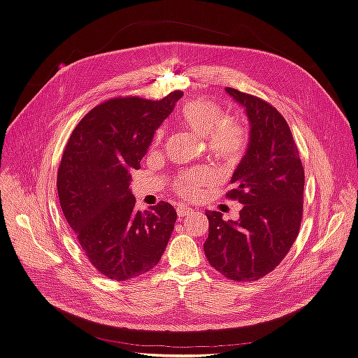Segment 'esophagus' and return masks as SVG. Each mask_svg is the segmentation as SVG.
I'll return each instance as SVG.
<instances>
[{
	"label": "esophagus",
	"mask_w": 358,
	"mask_h": 358,
	"mask_svg": "<svg viewBox=\"0 0 358 358\" xmlns=\"http://www.w3.org/2000/svg\"><path fill=\"white\" fill-rule=\"evenodd\" d=\"M191 208L189 206H187V204H183V203H180V204H178V208H176V212H178V216L179 218H182V216H187L188 213H191Z\"/></svg>",
	"instance_id": "esophagus-1"
}]
</instances>
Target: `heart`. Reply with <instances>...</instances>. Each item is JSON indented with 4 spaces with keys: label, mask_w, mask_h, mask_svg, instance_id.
Segmentation results:
<instances>
[{
    "label": "heart",
    "mask_w": 358,
    "mask_h": 358,
    "mask_svg": "<svg viewBox=\"0 0 358 358\" xmlns=\"http://www.w3.org/2000/svg\"><path fill=\"white\" fill-rule=\"evenodd\" d=\"M179 122L201 137H209V149L215 157L233 162L242 152L245 145V129L236 121H225L224 110L218 104L206 100H191L179 109ZM162 133L158 131L155 142ZM210 179L206 171L188 173L175 182L176 191L183 197H194L199 188Z\"/></svg>",
    "instance_id": "heart-1"
}]
</instances>
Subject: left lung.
Instances as JSON below:
<instances>
[{
	"label": "left lung",
	"mask_w": 358,
	"mask_h": 358,
	"mask_svg": "<svg viewBox=\"0 0 358 358\" xmlns=\"http://www.w3.org/2000/svg\"><path fill=\"white\" fill-rule=\"evenodd\" d=\"M249 121L246 152L227 197L239 200L237 221L209 210L204 254L212 267L237 282H251L282 262L300 230L303 171L299 149L284 116L254 95L225 88Z\"/></svg>",
	"instance_id": "1"
}]
</instances>
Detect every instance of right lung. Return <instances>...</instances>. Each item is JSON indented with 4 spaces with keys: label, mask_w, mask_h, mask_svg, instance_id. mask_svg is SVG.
Here are the masks:
<instances>
[{
    "label": "right lung",
    "mask_w": 358,
    "mask_h": 358,
    "mask_svg": "<svg viewBox=\"0 0 358 358\" xmlns=\"http://www.w3.org/2000/svg\"><path fill=\"white\" fill-rule=\"evenodd\" d=\"M183 95L124 96L99 104L73 129L58 170V196L74 236L100 273L128 280L158 264L176 222L159 201L134 209L129 171L140 169L159 125Z\"/></svg>",
    "instance_id": "right-lung-1"
}]
</instances>
